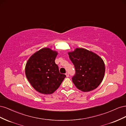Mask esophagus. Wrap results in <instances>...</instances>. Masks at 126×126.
<instances>
[{"label":"esophagus","mask_w":126,"mask_h":126,"mask_svg":"<svg viewBox=\"0 0 126 126\" xmlns=\"http://www.w3.org/2000/svg\"><path fill=\"white\" fill-rule=\"evenodd\" d=\"M66 77H69V73H68V72H66Z\"/></svg>","instance_id":"obj_1"}]
</instances>
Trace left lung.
<instances>
[{
  "label": "left lung",
  "mask_w": 126,
  "mask_h": 126,
  "mask_svg": "<svg viewBox=\"0 0 126 126\" xmlns=\"http://www.w3.org/2000/svg\"><path fill=\"white\" fill-rule=\"evenodd\" d=\"M75 68L72 81L83 92L96 89L102 82L105 72L104 61L94 53L83 48H76L68 53Z\"/></svg>",
  "instance_id": "obj_1"
}]
</instances>
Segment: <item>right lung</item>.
I'll list each match as a JSON object with an SVG mask.
<instances>
[{
	"instance_id": "obj_1",
	"label": "right lung",
	"mask_w": 126,
	"mask_h": 126,
	"mask_svg": "<svg viewBox=\"0 0 126 126\" xmlns=\"http://www.w3.org/2000/svg\"><path fill=\"white\" fill-rule=\"evenodd\" d=\"M57 52L45 48L32 55L25 68L26 77L38 92L51 94L58 88L66 77L60 74L55 60Z\"/></svg>"
}]
</instances>
